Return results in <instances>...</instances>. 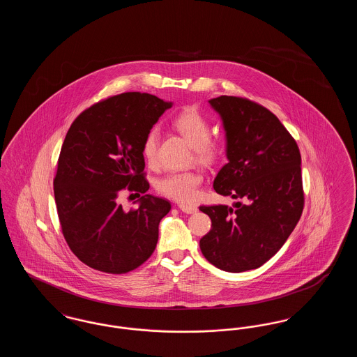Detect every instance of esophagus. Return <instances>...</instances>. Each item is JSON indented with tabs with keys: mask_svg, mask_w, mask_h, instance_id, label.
<instances>
[{
	"mask_svg": "<svg viewBox=\"0 0 357 357\" xmlns=\"http://www.w3.org/2000/svg\"><path fill=\"white\" fill-rule=\"evenodd\" d=\"M178 207H179L181 211H183V213H186V214H194V213L198 211V208H197L195 206H192V204H181Z\"/></svg>",
	"mask_w": 357,
	"mask_h": 357,
	"instance_id": "1",
	"label": "esophagus"
}]
</instances>
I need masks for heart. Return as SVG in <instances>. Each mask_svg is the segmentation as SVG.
<instances>
[{"label":"heart","instance_id":"obj_1","mask_svg":"<svg viewBox=\"0 0 357 357\" xmlns=\"http://www.w3.org/2000/svg\"><path fill=\"white\" fill-rule=\"evenodd\" d=\"M174 126L194 147L198 165L213 167L221 162L225 153L223 143L210 139V123L201 112L195 108H186L175 118ZM158 147L159 132L158 128H151L142 143V156L149 167L158 165ZM201 183L202 175L197 171L170 172L156 181V191L178 202H192L198 197Z\"/></svg>","mask_w":357,"mask_h":357}]
</instances>
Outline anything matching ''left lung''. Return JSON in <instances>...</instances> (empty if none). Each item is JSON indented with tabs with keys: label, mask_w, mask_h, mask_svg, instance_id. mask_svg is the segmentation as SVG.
<instances>
[{
	"label": "left lung",
	"mask_w": 357,
	"mask_h": 357,
	"mask_svg": "<svg viewBox=\"0 0 357 357\" xmlns=\"http://www.w3.org/2000/svg\"><path fill=\"white\" fill-rule=\"evenodd\" d=\"M208 102L221 116L229 160L213 186L238 202L199 207L211 220L199 246L218 269L246 272L269 261L300 221L301 155L282 123L258 102L237 96Z\"/></svg>",
	"instance_id": "obj_1"
}]
</instances>
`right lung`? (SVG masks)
<instances>
[{"label":"right lung","instance_id":"right-lung-1","mask_svg":"<svg viewBox=\"0 0 357 357\" xmlns=\"http://www.w3.org/2000/svg\"><path fill=\"white\" fill-rule=\"evenodd\" d=\"M171 105L150 93L126 92L91 105L69 127L53 181L54 201L69 249L92 269L131 272L156 248L159 222L171 204L146 194L142 143ZM126 189L145 194L130 212L117 202Z\"/></svg>","mask_w":357,"mask_h":357}]
</instances>
